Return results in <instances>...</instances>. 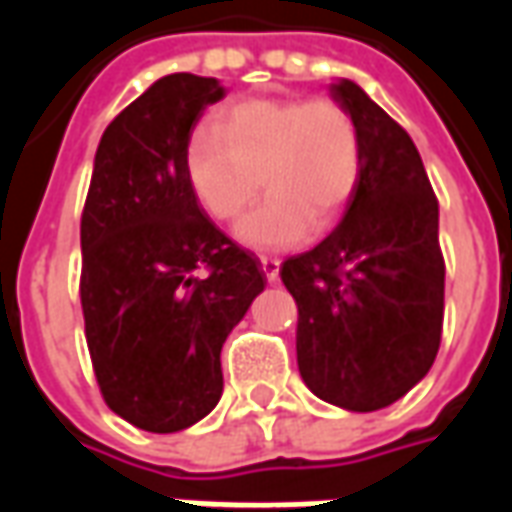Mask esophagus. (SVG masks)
I'll list each match as a JSON object with an SVG mask.
<instances>
[{"instance_id": "esophagus-1", "label": "esophagus", "mask_w": 512, "mask_h": 512, "mask_svg": "<svg viewBox=\"0 0 512 512\" xmlns=\"http://www.w3.org/2000/svg\"><path fill=\"white\" fill-rule=\"evenodd\" d=\"M260 266H263V274H266L268 282H277L279 279V257H260Z\"/></svg>"}]
</instances>
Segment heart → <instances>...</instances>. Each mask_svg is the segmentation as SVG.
Instances as JSON below:
<instances>
[{
	"label": "heart",
	"mask_w": 512,
	"mask_h": 512,
	"mask_svg": "<svg viewBox=\"0 0 512 512\" xmlns=\"http://www.w3.org/2000/svg\"><path fill=\"white\" fill-rule=\"evenodd\" d=\"M362 175L354 117L332 98H244L219 123H200L186 145V178L202 211L233 222L249 249H290L332 227Z\"/></svg>",
	"instance_id": "heart-1"
}]
</instances>
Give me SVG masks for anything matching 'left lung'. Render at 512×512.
<instances>
[{
	"mask_svg": "<svg viewBox=\"0 0 512 512\" xmlns=\"http://www.w3.org/2000/svg\"><path fill=\"white\" fill-rule=\"evenodd\" d=\"M362 139V175L321 244L288 257L296 359L315 395L378 411L428 376L444 321L439 202L417 147L359 84H332Z\"/></svg>",
	"mask_w": 512,
	"mask_h": 512,
	"instance_id": "8db88e82",
	"label": "left lung"
}]
</instances>
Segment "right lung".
Wrapping results in <instances>:
<instances>
[{"label": "right lung", "mask_w": 512, "mask_h": 512, "mask_svg": "<svg viewBox=\"0 0 512 512\" xmlns=\"http://www.w3.org/2000/svg\"><path fill=\"white\" fill-rule=\"evenodd\" d=\"M224 98L216 79L169 73L106 126L82 211V312L106 406L175 433L222 397V345L266 288L252 252L202 213L186 145Z\"/></svg>", "instance_id": "add662e5"}]
</instances>
